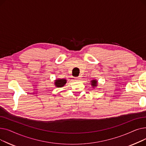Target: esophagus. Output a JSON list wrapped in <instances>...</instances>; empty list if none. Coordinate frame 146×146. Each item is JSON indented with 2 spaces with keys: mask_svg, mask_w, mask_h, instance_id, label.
Returning <instances> with one entry per match:
<instances>
[{
  "mask_svg": "<svg viewBox=\"0 0 146 146\" xmlns=\"http://www.w3.org/2000/svg\"><path fill=\"white\" fill-rule=\"evenodd\" d=\"M76 80H78V81H79V80H80V79H81V76H78V77H77V78H76Z\"/></svg>",
  "mask_w": 146,
  "mask_h": 146,
  "instance_id": "34e87169",
  "label": "esophagus"
}]
</instances>
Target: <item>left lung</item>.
Returning a JSON list of instances; mask_svg holds the SVG:
<instances>
[{"label": "left lung", "mask_w": 146, "mask_h": 146, "mask_svg": "<svg viewBox=\"0 0 146 146\" xmlns=\"http://www.w3.org/2000/svg\"><path fill=\"white\" fill-rule=\"evenodd\" d=\"M91 85L93 87H95L97 86V80H92L91 81Z\"/></svg>", "instance_id": "obj_1"}]
</instances>
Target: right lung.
I'll return each mask as SVG.
<instances>
[{"label": "right lung", "mask_w": 146, "mask_h": 146, "mask_svg": "<svg viewBox=\"0 0 146 146\" xmlns=\"http://www.w3.org/2000/svg\"><path fill=\"white\" fill-rule=\"evenodd\" d=\"M66 83H67V80L65 79H58L55 80L54 84H55V86L57 88H61L64 86Z\"/></svg>", "instance_id": "1"}]
</instances>
